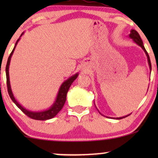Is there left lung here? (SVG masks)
I'll return each mask as SVG.
<instances>
[{"label":"left lung","instance_id":"8db88e82","mask_svg":"<svg viewBox=\"0 0 158 158\" xmlns=\"http://www.w3.org/2000/svg\"><path fill=\"white\" fill-rule=\"evenodd\" d=\"M129 37H130L131 39H132V40H134V42L137 43V44L138 45H139V46L141 47L142 48V49H143V50L144 51V52H145L146 55H147V57H148V64H149V66H150V71H151V70H152V66H151V62H150V57H149V55H148V53L147 52L146 49H145V48H144V45H143V42H142V39H141V37H140L139 34H138V32H137V31H136V30L131 29V33L129 34ZM129 116V115H127V116H123V117L116 118V119H121V118H125V117H127V116Z\"/></svg>","mask_w":158,"mask_h":158}]
</instances>
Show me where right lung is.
Wrapping results in <instances>:
<instances>
[{
	"mask_svg": "<svg viewBox=\"0 0 158 158\" xmlns=\"http://www.w3.org/2000/svg\"><path fill=\"white\" fill-rule=\"evenodd\" d=\"M23 34V33L21 34L20 37L22 36ZM19 40H20V38H19V40L16 41V44H15V46H14V48L13 49L11 53L10 54V56L8 57L7 64H6V83H7L8 93V94H9L10 98H11V100L13 101V102H14L15 104L16 105V106L19 108V109H20L21 111H22L27 116H29V117H30L31 118H33V119H35V120H42L43 121V120L50 119V118L55 117V116L57 115L58 113H59L60 110L62 109L64 103H65L67 94H68L69 88H70V85H72L73 81H74L77 78V76H78V73H76V74H75L74 75H73V76H71L70 78H68L67 81H64V83L62 84L61 86H60V88L59 92H58L57 98H56L55 103H53L52 106L49 108V109L46 110V111H29V110L26 109L25 108H23L22 106H21L20 103H19L14 98V94H13V93H12L11 88H10L9 73H8V69H9L10 58H11V56L13 55V53H14V49H15V48H16V46L17 43H18V42L19 41Z\"/></svg>",
	"mask_w": 158,
	"mask_h": 158,
	"instance_id": "1",
	"label": "right lung"
}]
</instances>
